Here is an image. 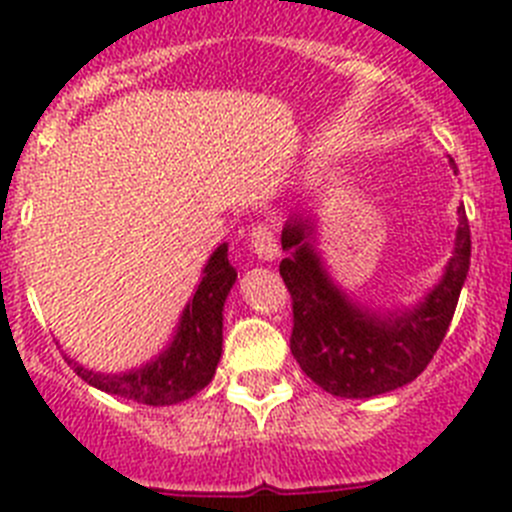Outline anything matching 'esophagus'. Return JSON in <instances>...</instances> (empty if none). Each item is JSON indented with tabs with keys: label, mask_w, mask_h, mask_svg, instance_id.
I'll return each instance as SVG.
<instances>
[{
	"label": "esophagus",
	"mask_w": 512,
	"mask_h": 512,
	"mask_svg": "<svg viewBox=\"0 0 512 512\" xmlns=\"http://www.w3.org/2000/svg\"><path fill=\"white\" fill-rule=\"evenodd\" d=\"M248 243H251L253 253H256L261 261H274L279 256L277 235H274V230H271L269 225H253L251 233H248Z\"/></svg>",
	"instance_id": "obj_1"
}]
</instances>
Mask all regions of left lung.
I'll use <instances>...</instances> for the list:
<instances>
[{"instance_id":"1","label":"left lung","mask_w":512,"mask_h":512,"mask_svg":"<svg viewBox=\"0 0 512 512\" xmlns=\"http://www.w3.org/2000/svg\"><path fill=\"white\" fill-rule=\"evenodd\" d=\"M449 164L456 171L454 158ZM315 233L310 215H292L282 230L287 259L279 264V274L292 295L295 328L289 348L300 369L325 392L348 400L410 384L441 346L467 282L472 238L464 207H459L454 251L438 284L415 305L397 310H372L351 300L325 269Z\"/></svg>"}]
</instances>
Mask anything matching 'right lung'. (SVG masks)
I'll return each instance as SVG.
<instances>
[{
  "label": "right lung",
  "mask_w": 512,
  "mask_h": 512,
  "mask_svg": "<svg viewBox=\"0 0 512 512\" xmlns=\"http://www.w3.org/2000/svg\"><path fill=\"white\" fill-rule=\"evenodd\" d=\"M235 279L238 274L228 261V243H220L207 259L197 292L182 310L174 336L161 354L117 374L94 372L69 356L66 361L84 382L107 395L125 397L140 405H176L189 400L212 382L220 364L223 307Z\"/></svg>",
  "instance_id": "right-lung-1"
}]
</instances>
